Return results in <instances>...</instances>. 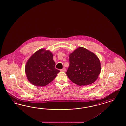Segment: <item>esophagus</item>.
I'll return each instance as SVG.
<instances>
[{
	"instance_id": "1",
	"label": "esophagus",
	"mask_w": 126,
	"mask_h": 126,
	"mask_svg": "<svg viewBox=\"0 0 126 126\" xmlns=\"http://www.w3.org/2000/svg\"><path fill=\"white\" fill-rule=\"evenodd\" d=\"M60 71L61 72H65V68L64 67L62 69H61Z\"/></svg>"
}]
</instances>
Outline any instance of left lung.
<instances>
[{
	"label": "left lung",
	"mask_w": 126,
	"mask_h": 126,
	"mask_svg": "<svg viewBox=\"0 0 126 126\" xmlns=\"http://www.w3.org/2000/svg\"><path fill=\"white\" fill-rule=\"evenodd\" d=\"M66 74L72 82L79 86L89 85L97 79L101 71L100 62L94 54L79 47L69 55Z\"/></svg>",
	"instance_id": "8db88e82"
}]
</instances>
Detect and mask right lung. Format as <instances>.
<instances>
[{
	"label": "right lung",
	"mask_w": 126,
	"mask_h": 126,
	"mask_svg": "<svg viewBox=\"0 0 126 126\" xmlns=\"http://www.w3.org/2000/svg\"><path fill=\"white\" fill-rule=\"evenodd\" d=\"M53 55L41 49L28 60L25 72L28 81L36 86H44L54 80L60 71L55 68Z\"/></svg>",
	"instance_id": "obj_1"
}]
</instances>
